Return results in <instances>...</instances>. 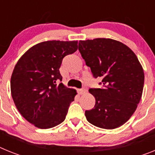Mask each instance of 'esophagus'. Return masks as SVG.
I'll list each match as a JSON object with an SVG mask.
<instances>
[{
  "label": "esophagus",
  "instance_id": "1",
  "mask_svg": "<svg viewBox=\"0 0 155 155\" xmlns=\"http://www.w3.org/2000/svg\"><path fill=\"white\" fill-rule=\"evenodd\" d=\"M84 92H85V89H84V88L78 89V93L79 94H83Z\"/></svg>",
  "mask_w": 155,
  "mask_h": 155
}]
</instances>
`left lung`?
<instances>
[{
    "label": "left lung",
    "instance_id": "8db88e82",
    "mask_svg": "<svg viewBox=\"0 0 155 155\" xmlns=\"http://www.w3.org/2000/svg\"><path fill=\"white\" fill-rule=\"evenodd\" d=\"M78 50L101 88L88 91L95 98L94 109L85 111L90 124L113 130L124 125L141 98L144 73L135 53L125 44L111 39L81 40Z\"/></svg>",
    "mask_w": 155,
    "mask_h": 155
}]
</instances>
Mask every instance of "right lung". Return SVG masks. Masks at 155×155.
I'll return each instance as SVG.
<instances>
[{"label": "right lung", "instance_id": "1", "mask_svg": "<svg viewBox=\"0 0 155 155\" xmlns=\"http://www.w3.org/2000/svg\"><path fill=\"white\" fill-rule=\"evenodd\" d=\"M78 50V41H46L35 45L19 59L11 78L16 108L30 124L40 129L61 124L76 90L68 88L60 68L65 56Z\"/></svg>", "mask_w": 155, "mask_h": 155}]
</instances>
